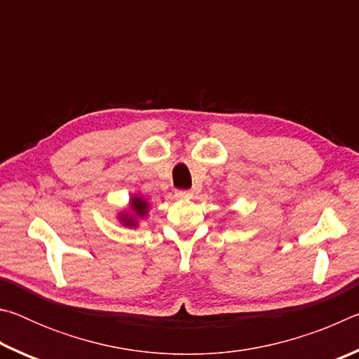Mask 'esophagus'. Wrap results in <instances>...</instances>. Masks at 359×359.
I'll list each match as a JSON object with an SVG mask.
<instances>
[{"label":"esophagus","instance_id":"34e87169","mask_svg":"<svg viewBox=\"0 0 359 359\" xmlns=\"http://www.w3.org/2000/svg\"><path fill=\"white\" fill-rule=\"evenodd\" d=\"M175 196L180 198V199H187V198H191L193 193L190 190H177V191H175Z\"/></svg>","mask_w":359,"mask_h":359}]
</instances>
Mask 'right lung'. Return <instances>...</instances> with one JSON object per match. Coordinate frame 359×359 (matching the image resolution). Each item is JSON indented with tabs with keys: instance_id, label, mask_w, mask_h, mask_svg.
I'll return each instance as SVG.
<instances>
[{
	"instance_id": "1",
	"label": "right lung",
	"mask_w": 359,
	"mask_h": 359,
	"mask_svg": "<svg viewBox=\"0 0 359 359\" xmlns=\"http://www.w3.org/2000/svg\"><path fill=\"white\" fill-rule=\"evenodd\" d=\"M130 210L131 212H121V214L118 215L120 223L123 224V226L136 228L137 226V218H144L145 215H147L149 203L145 201L142 196L135 194V196H133L131 201H130Z\"/></svg>"
}]
</instances>
